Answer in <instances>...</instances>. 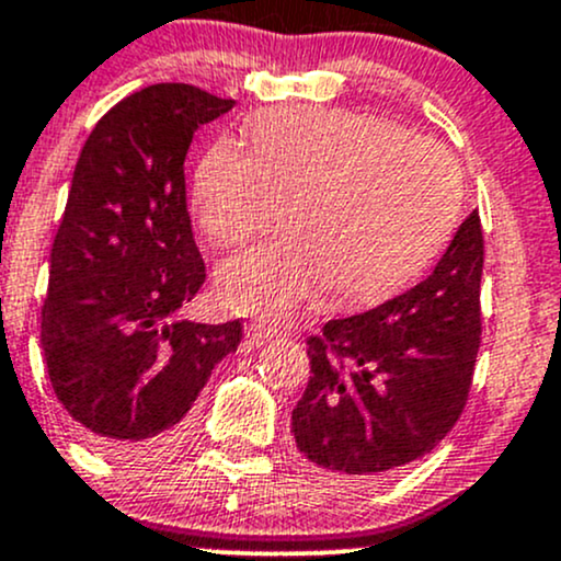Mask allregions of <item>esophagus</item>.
<instances>
[{"label": "esophagus", "mask_w": 561, "mask_h": 561, "mask_svg": "<svg viewBox=\"0 0 561 561\" xmlns=\"http://www.w3.org/2000/svg\"><path fill=\"white\" fill-rule=\"evenodd\" d=\"M276 335V328H271V324H266V322H255V324H250L248 328V337L252 343H266V341H271V337Z\"/></svg>", "instance_id": "1"}]
</instances>
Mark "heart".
<instances>
[{
    "label": "heart",
    "mask_w": 561,
    "mask_h": 561,
    "mask_svg": "<svg viewBox=\"0 0 561 561\" xmlns=\"http://www.w3.org/2000/svg\"><path fill=\"white\" fill-rule=\"evenodd\" d=\"M248 133L252 149L220 138L196 164L202 229L242 244L290 202V237L218 268L229 311L287 317L324 290L341 306L370 304L421 274L450 237L460 170L436 140L351 108H268Z\"/></svg>",
    "instance_id": "heart-1"
}]
</instances>
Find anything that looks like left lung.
I'll return each mask as SVG.
<instances>
[{
	"label": "left lung",
	"instance_id": "left-lung-1",
	"mask_svg": "<svg viewBox=\"0 0 561 561\" xmlns=\"http://www.w3.org/2000/svg\"><path fill=\"white\" fill-rule=\"evenodd\" d=\"M479 213L436 268L378 309L330 319L311 335V378L293 436L311 469L383 479L434 450L466 408L482 343Z\"/></svg>",
	"mask_w": 561,
	"mask_h": 561
}]
</instances>
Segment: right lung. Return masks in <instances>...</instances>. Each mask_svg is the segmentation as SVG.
I'll return each mask as SVG.
<instances>
[{"label":"right lung","instance_id":"1","mask_svg":"<svg viewBox=\"0 0 561 561\" xmlns=\"http://www.w3.org/2000/svg\"><path fill=\"white\" fill-rule=\"evenodd\" d=\"M233 106L194 84H151L101 116L73 168L50 252L42 354L92 450L149 458L181 436L242 322L181 319L205 285L186 159L196 127Z\"/></svg>","mask_w":561,"mask_h":561}]
</instances>
